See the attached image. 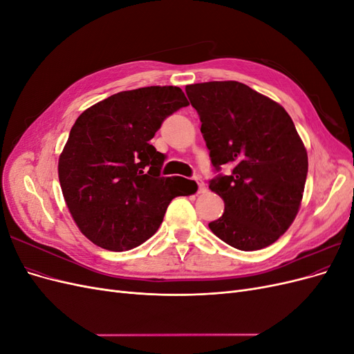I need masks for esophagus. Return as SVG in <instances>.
Wrapping results in <instances>:
<instances>
[{
  "label": "esophagus",
  "mask_w": 354,
  "mask_h": 354,
  "mask_svg": "<svg viewBox=\"0 0 354 354\" xmlns=\"http://www.w3.org/2000/svg\"><path fill=\"white\" fill-rule=\"evenodd\" d=\"M195 181H196V185H198V192H199V194H203V192L207 190V187H205V183H203L202 177L196 176V177H195Z\"/></svg>",
  "instance_id": "1"
}]
</instances>
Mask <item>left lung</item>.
<instances>
[{
    "mask_svg": "<svg viewBox=\"0 0 354 354\" xmlns=\"http://www.w3.org/2000/svg\"><path fill=\"white\" fill-rule=\"evenodd\" d=\"M186 94L214 169L233 167L209 181L224 201L211 232L241 251L266 248L292 224L307 178V152L291 116L238 81L192 84Z\"/></svg>",
    "mask_w": 354,
    "mask_h": 354,
    "instance_id": "obj_1",
    "label": "left lung"
}]
</instances>
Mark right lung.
Returning <instances> with one entry per match:
<instances>
[{
    "mask_svg": "<svg viewBox=\"0 0 354 354\" xmlns=\"http://www.w3.org/2000/svg\"><path fill=\"white\" fill-rule=\"evenodd\" d=\"M189 102L178 87L121 91L75 121L59 158V180L80 230L109 251L142 245L158 230L167 207L186 196L194 180L162 177L165 156L149 143L165 118Z\"/></svg>",
    "mask_w": 354,
    "mask_h": 354,
    "instance_id": "add662e5",
    "label": "right lung"
}]
</instances>
